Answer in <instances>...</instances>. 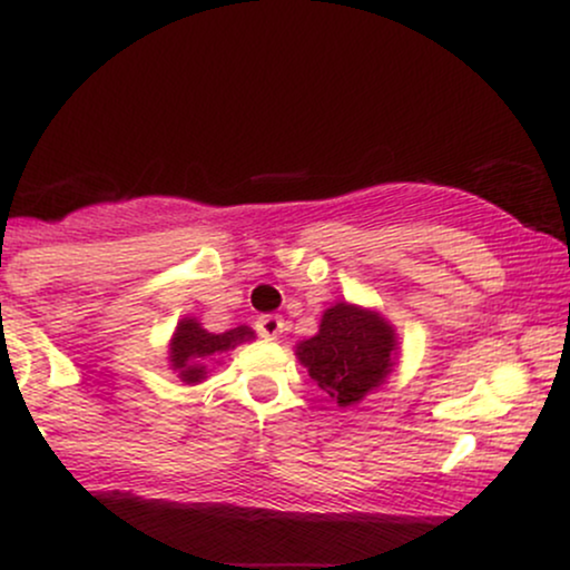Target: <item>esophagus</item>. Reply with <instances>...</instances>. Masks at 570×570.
<instances>
[{
  "label": "esophagus",
  "instance_id": "obj_1",
  "mask_svg": "<svg viewBox=\"0 0 570 570\" xmlns=\"http://www.w3.org/2000/svg\"><path fill=\"white\" fill-rule=\"evenodd\" d=\"M257 335L265 337V340H276L281 332H284V318L281 316H273V313H267V316H259L257 318Z\"/></svg>",
  "mask_w": 570,
  "mask_h": 570
}]
</instances>
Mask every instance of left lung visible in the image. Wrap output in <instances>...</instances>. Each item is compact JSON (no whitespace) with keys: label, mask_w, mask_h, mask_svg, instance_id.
I'll list each match as a JSON object with an SVG mask.
<instances>
[{"label":"left lung","mask_w":570,"mask_h":570,"mask_svg":"<svg viewBox=\"0 0 570 570\" xmlns=\"http://www.w3.org/2000/svg\"><path fill=\"white\" fill-rule=\"evenodd\" d=\"M294 356L337 407H353L394 372L396 326L381 311L335 303L324 311L316 335L294 345Z\"/></svg>","instance_id":"left-lung-1"}]
</instances>
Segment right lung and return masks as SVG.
I'll use <instances>...</instances> for the list:
<instances>
[{"instance_id": "1", "label": "right lung", "mask_w": 570, "mask_h": 570, "mask_svg": "<svg viewBox=\"0 0 570 570\" xmlns=\"http://www.w3.org/2000/svg\"><path fill=\"white\" fill-rule=\"evenodd\" d=\"M248 340H254V330L246 324L214 335V332L203 330L195 316H185L179 318L171 343H168V362L181 383L198 385L208 377L212 364H219L222 356H227Z\"/></svg>"}]
</instances>
